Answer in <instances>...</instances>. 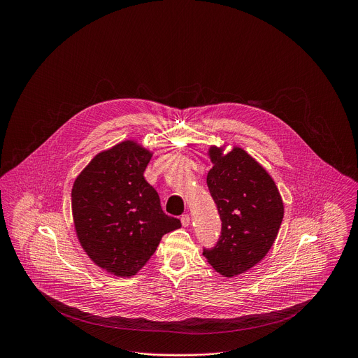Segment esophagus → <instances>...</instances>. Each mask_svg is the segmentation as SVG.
<instances>
[{
	"label": "esophagus",
	"mask_w": 358,
	"mask_h": 358,
	"mask_svg": "<svg viewBox=\"0 0 358 358\" xmlns=\"http://www.w3.org/2000/svg\"><path fill=\"white\" fill-rule=\"evenodd\" d=\"M189 222H191V217H189L188 214H184V215L181 217V224H182V227H188Z\"/></svg>",
	"instance_id": "obj_1"
}]
</instances>
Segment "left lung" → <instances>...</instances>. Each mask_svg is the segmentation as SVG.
<instances>
[{
    "label": "left lung",
    "mask_w": 358,
    "mask_h": 358,
    "mask_svg": "<svg viewBox=\"0 0 358 358\" xmlns=\"http://www.w3.org/2000/svg\"><path fill=\"white\" fill-rule=\"evenodd\" d=\"M210 145L213 169L208 189L222 221L214 249L203 250L208 264L224 278L238 276L259 264L278 236L285 207L271 174L250 155L234 145Z\"/></svg>",
    "instance_id": "1"
}]
</instances>
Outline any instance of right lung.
<instances>
[{"label":"right lung","mask_w":358,"mask_h":358,"mask_svg":"<svg viewBox=\"0 0 358 358\" xmlns=\"http://www.w3.org/2000/svg\"><path fill=\"white\" fill-rule=\"evenodd\" d=\"M152 152L124 140L97 152L72 187L76 236L87 257L105 272L131 278L180 220L163 213L157 191L144 180Z\"/></svg>","instance_id":"right-lung-1"}]
</instances>
